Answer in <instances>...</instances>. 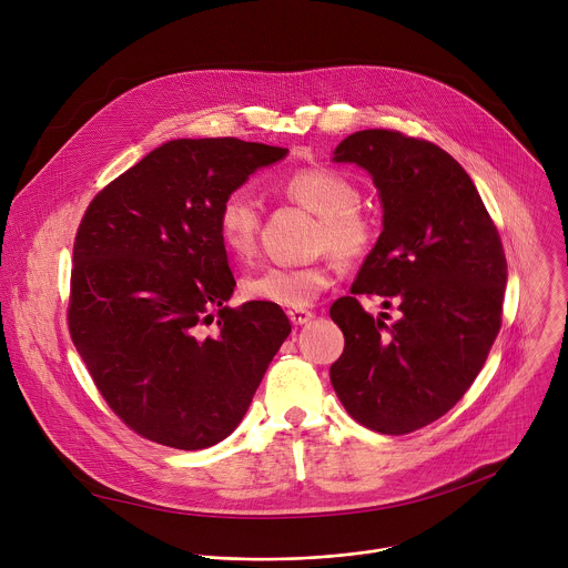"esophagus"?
I'll use <instances>...</instances> for the list:
<instances>
[{
    "mask_svg": "<svg viewBox=\"0 0 568 568\" xmlns=\"http://www.w3.org/2000/svg\"><path fill=\"white\" fill-rule=\"evenodd\" d=\"M312 312L310 310H303V307H296V310H287V318L294 323V326H303V323L312 321Z\"/></svg>",
    "mask_w": 568,
    "mask_h": 568,
    "instance_id": "obj_1",
    "label": "esophagus"
}]
</instances>
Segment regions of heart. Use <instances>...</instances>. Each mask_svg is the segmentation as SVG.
<instances>
[{
	"mask_svg": "<svg viewBox=\"0 0 568 568\" xmlns=\"http://www.w3.org/2000/svg\"><path fill=\"white\" fill-rule=\"evenodd\" d=\"M281 191L303 209L318 215L314 250H331L342 263L364 261L377 245V220L359 206V189L344 173L310 166L294 171ZM217 235L226 254L247 261L258 250L263 215L258 202L247 191H231L217 209ZM333 283L328 258H316L294 267H265L242 283L245 296L281 307H305Z\"/></svg>",
	"mask_w": 568,
	"mask_h": 568,
	"instance_id": "obj_1",
	"label": "heart"
}]
</instances>
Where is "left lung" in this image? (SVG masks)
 <instances>
[{"mask_svg": "<svg viewBox=\"0 0 568 568\" xmlns=\"http://www.w3.org/2000/svg\"><path fill=\"white\" fill-rule=\"evenodd\" d=\"M333 159L373 175L384 231L353 296L331 307L346 339L331 382L359 425L412 434L445 416L488 359L508 278L501 237L469 175L432 141L362 130ZM357 293L395 302L400 318L373 320Z\"/></svg>", "mask_w": 568, "mask_h": 568, "instance_id": "8db88e82", "label": "left lung"}]
</instances>
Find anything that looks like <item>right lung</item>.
<instances>
[{"label":"right lung","mask_w":568,"mask_h":568,"mask_svg":"<svg viewBox=\"0 0 568 568\" xmlns=\"http://www.w3.org/2000/svg\"><path fill=\"white\" fill-rule=\"evenodd\" d=\"M285 154L233 136L175 139L80 220L69 335L108 407L141 438L186 452L226 438L287 339L278 305H226L235 281L215 222L224 195Z\"/></svg>","instance_id":"1"}]
</instances>
